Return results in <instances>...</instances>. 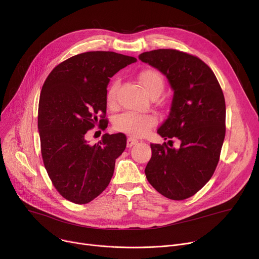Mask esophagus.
<instances>
[{"instance_id":"34e87169","label":"esophagus","mask_w":259,"mask_h":259,"mask_svg":"<svg viewBox=\"0 0 259 259\" xmlns=\"http://www.w3.org/2000/svg\"><path fill=\"white\" fill-rule=\"evenodd\" d=\"M138 140L137 139H133V138H128V140H127V147L128 148H131L132 146H134V145H137L138 144Z\"/></svg>"}]
</instances>
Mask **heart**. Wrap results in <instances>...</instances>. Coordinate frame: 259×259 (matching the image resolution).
<instances>
[{
  "label": "heart",
  "mask_w": 259,
  "mask_h": 259,
  "mask_svg": "<svg viewBox=\"0 0 259 259\" xmlns=\"http://www.w3.org/2000/svg\"><path fill=\"white\" fill-rule=\"evenodd\" d=\"M138 79L143 85L147 93L151 98L158 97L164 89V79L160 73L152 69L147 68L143 69L138 74ZM118 89V81L115 80L110 85L107 92V103L108 105H114L116 102V94ZM156 125L155 117L147 114H138L133 112H125L118 115L114 119V128L117 131H122L130 133L134 137H144Z\"/></svg>",
  "instance_id": "heart-1"
}]
</instances>
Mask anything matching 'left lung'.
I'll use <instances>...</instances> for the list:
<instances>
[{
	"label": "left lung",
	"instance_id": "obj_1",
	"mask_svg": "<svg viewBox=\"0 0 259 259\" xmlns=\"http://www.w3.org/2000/svg\"><path fill=\"white\" fill-rule=\"evenodd\" d=\"M139 59L164 73L174 91L169 116L157 130L169 142L151 144L146 178L167 198H189L210 181L221 157L226 135L222 87L211 68L190 53L157 49ZM174 140L179 148H172Z\"/></svg>",
	"mask_w": 259,
	"mask_h": 259
}]
</instances>
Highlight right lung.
<instances>
[{"mask_svg": "<svg viewBox=\"0 0 259 259\" xmlns=\"http://www.w3.org/2000/svg\"><path fill=\"white\" fill-rule=\"evenodd\" d=\"M137 62L112 51H89L60 63L47 76L38 102L37 128L45 169L57 191L84 205L108 187L125 134H104L90 145L88 132L105 130L107 85L118 70Z\"/></svg>", "mask_w": 259, "mask_h": 259, "instance_id": "1", "label": "right lung"}]
</instances>
